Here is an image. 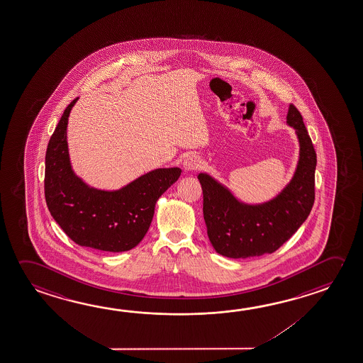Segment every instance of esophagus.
Masks as SVG:
<instances>
[{
    "label": "esophagus",
    "mask_w": 363,
    "mask_h": 363,
    "mask_svg": "<svg viewBox=\"0 0 363 363\" xmlns=\"http://www.w3.org/2000/svg\"><path fill=\"white\" fill-rule=\"evenodd\" d=\"M201 158L199 155H189L184 158V168L186 171H197L201 167Z\"/></svg>",
    "instance_id": "1"
}]
</instances>
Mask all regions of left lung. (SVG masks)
Instances as JSON below:
<instances>
[{"instance_id":"1","label":"left lung","mask_w":363,"mask_h":363,"mask_svg":"<svg viewBox=\"0 0 363 363\" xmlns=\"http://www.w3.org/2000/svg\"><path fill=\"white\" fill-rule=\"evenodd\" d=\"M287 124L296 129L300 160L291 182L272 201L245 205L208 174L197 176L208 239L221 256L248 258L274 253L309 216L315 200L316 153L303 116L292 104Z\"/></svg>"}]
</instances>
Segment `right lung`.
Masks as SVG:
<instances>
[{"label": "right lung", "instance_id": "add662e5", "mask_svg": "<svg viewBox=\"0 0 363 363\" xmlns=\"http://www.w3.org/2000/svg\"><path fill=\"white\" fill-rule=\"evenodd\" d=\"M77 100L66 107L45 153L49 211L74 243L113 253L131 250L148 232L155 202L179 179L181 169H155L119 191L89 187L72 171L67 145L68 116Z\"/></svg>", "mask_w": 363, "mask_h": 363}]
</instances>
